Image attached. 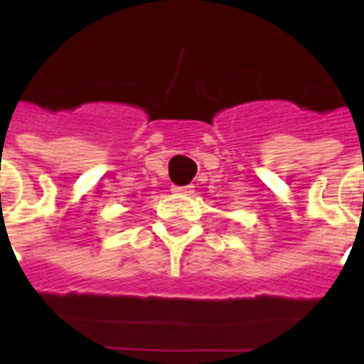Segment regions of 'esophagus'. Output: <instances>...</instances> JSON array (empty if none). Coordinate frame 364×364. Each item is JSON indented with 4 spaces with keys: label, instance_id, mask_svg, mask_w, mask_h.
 I'll return each mask as SVG.
<instances>
[{
    "label": "esophagus",
    "instance_id": "esophagus-1",
    "mask_svg": "<svg viewBox=\"0 0 364 364\" xmlns=\"http://www.w3.org/2000/svg\"><path fill=\"white\" fill-rule=\"evenodd\" d=\"M171 191H173L175 195H191V193L195 191V187H193V185H183V187H179V185H173V187H171Z\"/></svg>",
    "mask_w": 364,
    "mask_h": 364
}]
</instances>
